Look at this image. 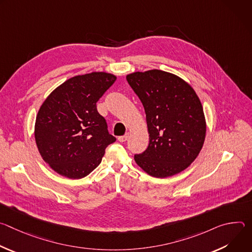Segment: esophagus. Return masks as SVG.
I'll return each instance as SVG.
<instances>
[{"mask_svg": "<svg viewBox=\"0 0 252 252\" xmlns=\"http://www.w3.org/2000/svg\"><path fill=\"white\" fill-rule=\"evenodd\" d=\"M128 137H129V134L126 133V134H125V135L119 136L118 139H119V141H121V142H125V141H126V140L128 139Z\"/></svg>", "mask_w": 252, "mask_h": 252, "instance_id": "esophagus-1", "label": "esophagus"}]
</instances>
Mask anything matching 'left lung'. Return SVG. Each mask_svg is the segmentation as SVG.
I'll return each instance as SVG.
<instances>
[{
	"instance_id": "8db88e82",
	"label": "left lung",
	"mask_w": 252,
	"mask_h": 252,
	"mask_svg": "<svg viewBox=\"0 0 252 252\" xmlns=\"http://www.w3.org/2000/svg\"><path fill=\"white\" fill-rule=\"evenodd\" d=\"M126 81L145 107L150 143L134 160L147 173L167 177L185 170L202 149L206 125L201 102L183 79L160 69L136 71Z\"/></svg>"
}]
</instances>
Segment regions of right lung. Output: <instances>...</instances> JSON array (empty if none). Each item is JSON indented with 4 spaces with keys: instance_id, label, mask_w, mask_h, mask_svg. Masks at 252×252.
<instances>
[{
    "instance_id": "right-lung-1",
    "label": "right lung",
    "mask_w": 252,
    "mask_h": 252,
    "mask_svg": "<svg viewBox=\"0 0 252 252\" xmlns=\"http://www.w3.org/2000/svg\"><path fill=\"white\" fill-rule=\"evenodd\" d=\"M117 77L94 71L70 78L40 107L34 138L43 159L59 174L80 179L101 161L106 147L116 141L96 110V102Z\"/></svg>"
}]
</instances>
